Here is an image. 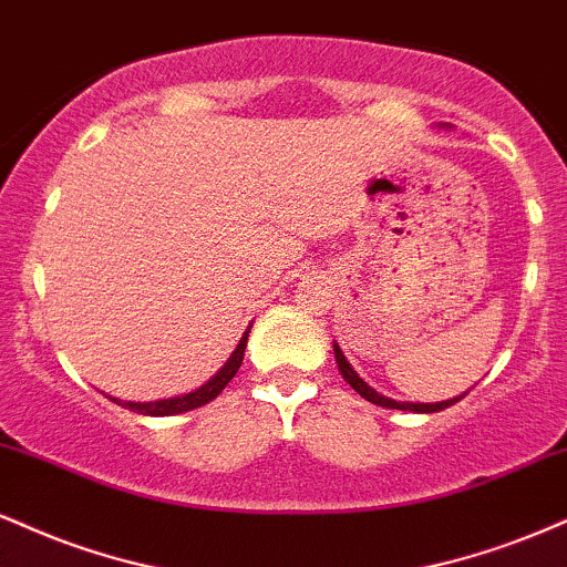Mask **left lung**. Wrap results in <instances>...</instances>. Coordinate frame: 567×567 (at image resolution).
I'll return each instance as SVG.
<instances>
[{
	"mask_svg": "<svg viewBox=\"0 0 567 567\" xmlns=\"http://www.w3.org/2000/svg\"><path fill=\"white\" fill-rule=\"evenodd\" d=\"M332 351H336V364H338V370H340V374H343V380L346 383H349L353 391H357L361 399H367V401H372V404H378V406H385V409H401V412H417V414H433V412H441V409H446V406H452V404H456V401L462 399V395H454V399H446V401H435V404H414V401H395V399H388V395H383V393H378L374 391L372 385H367L364 380L359 378L357 374V370H353V367L349 364V359L343 357V351H340V346L338 343H332Z\"/></svg>",
	"mask_w": 567,
	"mask_h": 567,
	"instance_id": "left-lung-1",
	"label": "left lung"
}]
</instances>
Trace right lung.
I'll return each instance as SVG.
<instances>
[{
  "mask_svg": "<svg viewBox=\"0 0 567 567\" xmlns=\"http://www.w3.org/2000/svg\"><path fill=\"white\" fill-rule=\"evenodd\" d=\"M250 327L243 332L240 343H237V349L231 351V357L224 361L221 370H218L214 378L208 380V383L195 388V391L172 395V399H158V401H121V399H113V395H107V399L115 401L118 406L132 409V412H136V414H147V417H172V414H184V412H193V409H197V406H206L208 401H214L216 395L227 388L229 380L235 378L237 370H240L243 357H245V346H248Z\"/></svg>",
  "mask_w": 567,
  "mask_h": 567,
  "instance_id": "add662e5",
  "label": "right lung"
}]
</instances>
